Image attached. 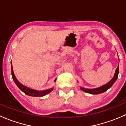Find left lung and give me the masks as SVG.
Wrapping results in <instances>:
<instances>
[{
  "mask_svg": "<svg viewBox=\"0 0 126 126\" xmlns=\"http://www.w3.org/2000/svg\"><path fill=\"white\" fill-rule=\"evenodd\" d=\"M118 73H119V67L118 66V68L116 69V71H115V74L114 75L113 77L107 84L104 85L102 87L97 88L95 89H86L82 87H80V89L82 91H85V92L88 93L92 94H98L102 93L106 91L108 89L110 88L113 85V83H115V82L117 79L118 77Z\"/></svg>",
  "mask_w": 126,
  "mask_h": 126,
  "instance_id": "left-lung-1",
  "label": "left lung"
}]
</instances>
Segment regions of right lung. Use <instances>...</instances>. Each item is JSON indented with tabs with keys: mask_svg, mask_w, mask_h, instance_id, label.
Here are the masks:
<instances>
[{
	"mask_svg": "<svg viewBox=\"0 0 126 126\" xmlns=\"http://www.w3.org/2000/svg\"><path fill=\"white\" fill-rule=\"evenodd\" d=\"M11 75H12L13 80L14 82H15V83H16V85L19 88L21 91H23L24 93L26 94L27 95H29V96H34V97H41V96H44V95L50 93L52 91L53 89H54L52 88L48 89V90H44V91H37V90H33V89H30V88H29L25 87V86L21 84V83L17 80V79L16 78V77H15V74H14L13 70V66H12V64H11ZM55 81H56V79L55 80Z\"/></svg>",
	"mask_w": 126,
	"mask_h": 126,
	"instance_id": "add662e5",
	"label": "right lung"
}]
</instances>
